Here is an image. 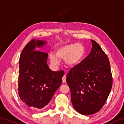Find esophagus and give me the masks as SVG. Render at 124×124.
<instances>
[{
  "label": "esophagus",
  "instance_id": "1",
  "mask_svg": "<svg viewBox=\"0 0 124 124\" xmlns=\"http://www.w3.org/2000/svg\"><path fill=\"white\" fill-rule=\"evenodd\" d=\"M66 82V75H64L62 77V82L64 83H65Z\"/></svg>",
  "mask_w": 124,
  "mask_h": 124
}]
</instances>
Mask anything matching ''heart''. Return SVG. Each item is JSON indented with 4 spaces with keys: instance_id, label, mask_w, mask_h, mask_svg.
Here are the masks:
<instances>
[{
    "instance_id": "b5f03b06",
    "label": "heart",
    "mask_w": 124,
    "mask_h": 124,
    "mask_svg": "<svg viewBox=\"0 0 124 124\" xmlns=\"http://www.w3.org/2000/svg\"><path fill=\"white\" fill-rule=\"evenodd\" d=\"M84 53V47L80 44H67L57 48L55 51L56 55L50 54V61L53 65L57 66L60 64V60L58 59H64L67 65L74 67L80 62Z\"/></svg>"
}]
</instances>
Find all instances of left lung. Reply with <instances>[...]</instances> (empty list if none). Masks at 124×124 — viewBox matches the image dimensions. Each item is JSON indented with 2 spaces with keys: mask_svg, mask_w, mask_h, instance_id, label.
I'll return each mask as SVG.
<instances>
[{
  "mask_svg": "<svg viewBox=\"0 0 124 124\" xmlns=\"http://www.w3.org/2000/svg\"><path fill=\"white\" fill-rule=\"evenodd\" d=\"M89 55L70 70L66 82L70 90L72 105L84 115L101 110L110 93L113 78L107 55L95 41L91 40Z\"/></svg>",
  "mask_w": 124,
  "mask_h": 124,
  "instance_id": "left-lung-1",
  "label": "left lung"
}]
</instances>
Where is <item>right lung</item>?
<instances>
[{
  "label": "right lung",
  "mask_w": 124,
  "mask_h": 124,
  "mask_svg": "<svg viewBox=\"0 0 124 124\" xmlns=\"http://www.w3.org/2000/svg\"><path fill=\"white\" fill-rule=\"evenodd\" d=\"M46 41L32 40L26 45L19 59L18 94L29 107L41 109L47 105L62 84L63 70L54 72L47 64L48 54L36 50Z\"/></svg>",
  "instance_id": "obj_1"
}]
</instances>
